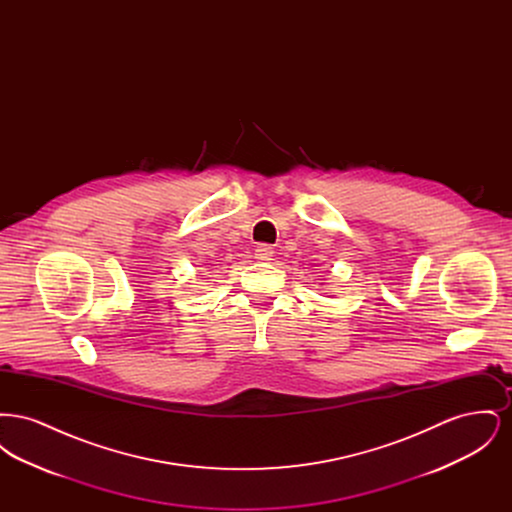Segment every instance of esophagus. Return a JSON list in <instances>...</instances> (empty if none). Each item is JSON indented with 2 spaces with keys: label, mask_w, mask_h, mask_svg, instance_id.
Masks as SVG:
<instances>
[{
  "label": "esophagus",
  "mask_w": 512,
  "mask_h": 512,
  "mask_svg": "<svg viewBox=\"0 0 512 512\" xmlns=\"http://www.w3.org/2000/svg\"><path fill=\"white\" fill-rule=\"evenodd\" d=\"M272 255H274V249L267 244H261L255 249V259L257 261H272Z\"/></svg>",
  "instance_id": "1"
}]
</instances>
